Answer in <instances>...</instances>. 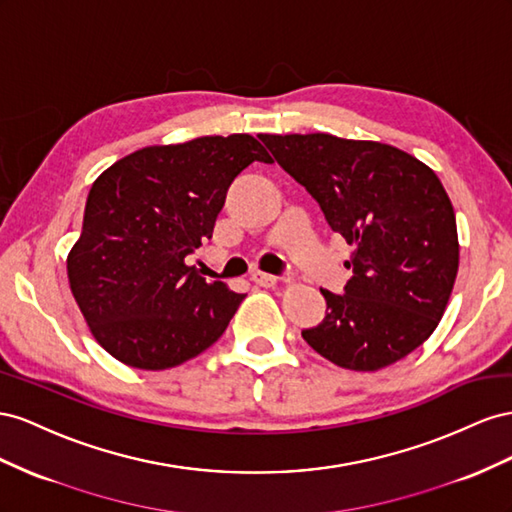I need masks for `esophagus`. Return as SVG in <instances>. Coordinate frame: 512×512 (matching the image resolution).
<instances>
[{
	"mask_svg": "<svg viewBox=\"0 0 512 512\" xmlns=\"http://www.w3.org/2000/svg\"><path fill=\"white\" fill-rule=\"evenodd\" d=\"M251 281L259 287H272L276 283V276L266 274V272H255V274H251Z\"/></svg>",
	"mask_w": 512,
	"mask_h": 512,
	"instance_id": "esophagus-1",
	"label": "esophagus"
}]
</instances>
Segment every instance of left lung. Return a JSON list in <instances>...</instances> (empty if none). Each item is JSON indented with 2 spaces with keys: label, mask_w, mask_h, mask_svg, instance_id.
<instances>
[{
  "label": "left lung",
  "mask_w": 512,
  "mask_h": 512,
  "mask_svg": "<svg viewBox=\"0 0 512 512\" xmlns=\"http://www.w3.org/2000/svg\"><path fill=\"white\" fill-rule=\"evenodd\" d=\"M259 139L354 246L343 294L321 289L326 317L302 339L349 371H377L412 354L440 324L459 270L455 210L440 178L377 141Z\"/></svg>",
  "instance_id": "left-lung-1"
}]
</instances>
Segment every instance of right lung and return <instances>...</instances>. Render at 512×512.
Segmentation results:
<instances>
[{
	"label": "right lung",
	"mask_w": 512,
	"mask_h": 512,
	"mask_svg": "<svg viewBox=\"0 0 512 512\" xmlns=\"http://www.w3.org/2000/svg\"><path fill=\"white\" fill-rule=\"evenodd\" d=\"M253 163H272L251 135L152 145L111 165L87 195L68 253L72 296L94 339L128 367L160 371L223 337L244 294L186 266Z\"/></svg>",
	"instance_id": "1"
}]
</instances>
